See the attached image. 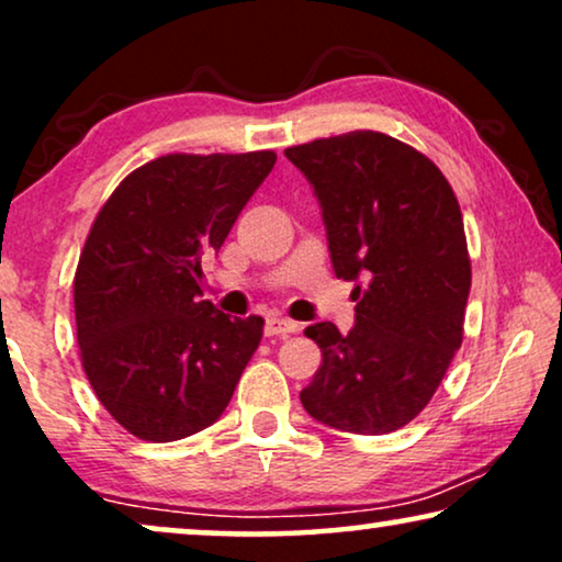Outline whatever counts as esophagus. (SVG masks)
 Instances as JSON below:
<instances>
[{
    "instance_id": "34e87169",
    "label": "esophagus",
    "mask_w": 562,
    "mask_h": 562,
    "mask_svg": "<svg viewBox=\"0 0 562 562\" xmlns=\"http://www.w3.org/2000/svg\"><path fill=\"white\" fill-rule=\"evenodd\" d=\"M296 329H299L296 322L283 319V317H268L263 333L268 337H273V335H291V333H296Z\"/></svg>"
}]
</instances>
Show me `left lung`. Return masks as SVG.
<instances>
[{
	"label": "left lung",
	"instance_id": "left-lung-1",
	"mask_svg": "<svg viewBox=\"0 0 562 562\" xmlns=\"http://www.w3.org/2000/svg\"><path fill=\"white\" fill-rule=\"evenodd\" d=\"M312 183L335 276L356 281V325L306 327L322 366L302 394L322 425L386 435L409 425L463 342L471 291L463 214L448 179L396 137L356 130L286 148Z\"/></svg>",
	"mask_w": 562,
	"mask_h": 562
}]
</instances>
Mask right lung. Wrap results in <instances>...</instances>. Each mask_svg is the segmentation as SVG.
<instances>
[{
  "mask_svg": "<svg viewBox=\"0 0 562 562\" xmlns=\"http://www.w3.org/2000/svg\"><path fill=\"white\" fill-rule=\"evenodd\" d=\"M273 164V150L171 153L135 168L99 210L74 279L76 340L91 389L130 435L181 440L233 398L263 319L202 299V258Z\"/></svg>",
  "mask_w": 562,
  "mask_h": 562,
  "instance_id": "add662e5",
  "label": "right lung"
}]
</instances>
